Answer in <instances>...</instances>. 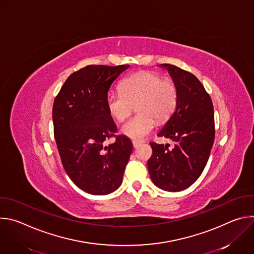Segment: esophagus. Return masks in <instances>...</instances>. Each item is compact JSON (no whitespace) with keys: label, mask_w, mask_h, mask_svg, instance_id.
I'll return each instance as SVG.
<instances>
[{"label":"esophagus","mask_w":254,"mask_h":254,"mask_svg":"<svg viewBox=\"0 0 254 254\" xmlns=\"http://www.w3.org/2000/svg\"><path fill=\"white\" fill-rule=\"evenodd\" d=\"M141 143V141H138V140H132V147L133 149H136L139 144Z\"/></svg>","instance_id":"34e87169"}]
</instances>
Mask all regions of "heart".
I'll return each instance as SVG.
<instances>
[{"label":"heart","instance_id":"b5f03b06","mask_svg":"<svg viewBox=\"0 0 254 254\" xmlns=\"http://www.w3.org/2000/svg\"><path fill=\"white\" fill-rule=\"evenodd\" d=\"M178 99L176 84L163 79L154 71H140L125 78L122 91L111 90L105 96L106 110L117 122L129 115L132 104L138 113L122 127L121 133L130 139L139 140L149 135L155 127V119L163 121L174 112Z\"/></svg>","mask_w":254,"mask_h":254}]
</instances>
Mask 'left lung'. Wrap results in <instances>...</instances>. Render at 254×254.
Segmentation results:
<instances>
[{
  "instance_id": "obj_1",
  "label": "left lung",
  "mask_w": 254,
  "mask_h": 254,
  "mask_svg": "<svg viewBox=\"0 0 254 254\" xmlns=\"http://www.w3.org/2000/svg\"><path fill=\"white\" fill-rule=\"evenodd\" d=\"M159 67L168 70L177 86L178 99L158 135L172 139L175 146L169 150L168 146L151 142L153 155L148 168L157 187L179 192L196 182L208 162L215 136L213 104L202 83L190 72L171 64Z\"/></svg>"
}]
</instances>
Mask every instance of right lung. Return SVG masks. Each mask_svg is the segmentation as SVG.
<instances>
[{
    "label": "right lung",
    "instance_id": "obj_1",
    "mask_svg": "<svg viewBox=\"0 0 254 254\" xmlns=\"http://www.w3.org/2000/svg\"><path fill=\"white\" fill-rule=\"evenodd\" d=\"M128 67L88 65L67 78L54 100V135L64 170L79 189L91 195L111 194L121 186L132 152L125 135L103 146L117 131L105 96Z\"/></svg>",
    "mask_w": 254,
    "mask_h": 254
}]
</instances>
